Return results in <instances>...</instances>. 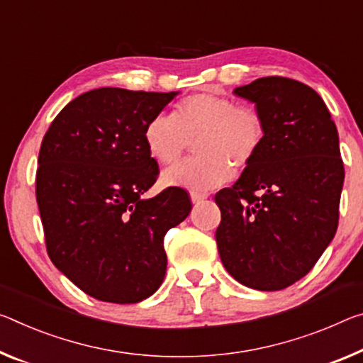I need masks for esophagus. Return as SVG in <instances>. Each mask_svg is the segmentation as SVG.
<instances>
[{
  "label": "esophagus",
  "instance_id": "obj_1",
  "mask_svg": "<svg viewBox=\"0 0 363 363\" xmlns=\"http://www.w3.org/2000/svg\"><path fill=\"white\" fill-rule=\"evenodd\" d=\"M206 197H208V194H203V192H191V200H192V203H199V202H202V200H205Z\"/></svg>",
  "mask_w": 363,
  "mask_h": 363
}]
</instances>
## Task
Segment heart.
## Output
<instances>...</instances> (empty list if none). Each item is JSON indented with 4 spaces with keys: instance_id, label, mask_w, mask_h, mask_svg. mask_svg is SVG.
Returning a JSON list of instances; mask_svg holds the SVG:
<instances>
[{
    "instance_id": "obj_1",
    "label": "heart",
    "mask_w": 363,
    "mask_h": 363,
    "mask_svg": "<svg viewBox=\"0 0 363 363\" xmlns=\"http://www.w3.org/2000/svg\"><path fill=\"white\" fill-rule=\"evenodd\" d=\"M192 140L199 157L164 171L163 184L211 191L231 177V166L240 171L254 161L264 140V123L255 108L197 94L176 105L169 116L152 118L143 129L147 152L163 166L176 164Z\"/></svg>"
}]
</instances>
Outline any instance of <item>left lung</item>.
<instances>
[{
	"mask_svg": "<svg viewBox=\"0 0 363 363\" xmlns=\"http://www.w3.org/2000/svg\"><path fill=\"white\" fill-rule=\"evenodd\" d=\"M234 95L262 114L264 140L234 186L215 195L218 252L240 284L279 291L303 278L336 234L337 129L321 96L298 80L262 77Z\"/></svg>",
	"mask_w": 363,
	"mask_h": 363,
	"instance_id": "left-lung-1",
	"label": "left lung"
}]
</instances>
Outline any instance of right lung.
Here are the masks:
<instances>
[{"instance_id":"right-lung-1","label":"right lung","mask_w":363,"mask_h":363,"mask_svg":"<svg viewBox=\"0 0 363 363\" xmlns=\"http://www.w3.org/2000/svg\"><path fill=\"white\" fill-rule=\"evenodd\" d=\"M177 95L85 91L61 109L43 137L35 194L48 255L99 301L150 297L166 274L164 235L192 210L179 187L143 199L158 177L143 129Z\"/></svg>"}]
</instances>
